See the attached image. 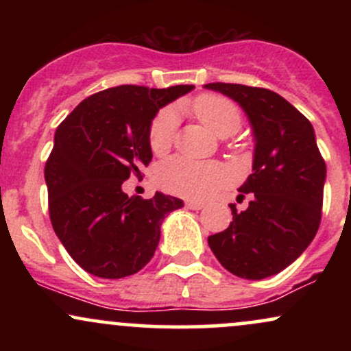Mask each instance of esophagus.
<instances>
[{"label": "esophagus", "instance_id": "34e87169", "mask_svg": "<svg viewBox=\"0 0 351 351\" xmlns=\"http://www.w3.org/2000/svg\"><path fill=\"white\" fill-rule=\"evenodd\" d=\"M186 208H189V209H201V208H204V203H201V201H195V199H188L186 201Z\"/></svg>", "mask_w": 351, "mask_h": 351}]
</instances>
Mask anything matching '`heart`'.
Here are the masks:
<instances>
[{"mask_svg": "<svg viewBox=\"0 0 351 351\" xmlns=\"http://www.w3.org/2000/svg\"><path fill=\"white\" fill-rule=\"evenodd\" d=\"M193 112L211 132L228 136L243 123L241 108L231 99L217 94H203L193 102ZM176 130V114L163 108L152 120L148 143L155 155L170 150ZM228 171L219 163L195 162L186 156H173L156 170V181L163 189L186 198L203 199L226 183Z\"/></svg>", "mask_w": 351, "mask_h": 351, "instance_id": "b5f03b06", "label": "heart"}]
</instances>
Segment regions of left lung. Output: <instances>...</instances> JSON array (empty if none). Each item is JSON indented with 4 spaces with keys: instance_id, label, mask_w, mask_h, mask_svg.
<instances>
[{
    "instance_id": "obj_1",
    "label": "left lung",
    "mask_w": 351,
    "mask_h": 351,
    "mask_svg": "<svg viewBox=\"0 0 351 351\" xmlns=\"http://www.w3.org/2000/svg\"><path fill=\"white\" fill-rule=\"evenodd\" d=\"M243 107L256 148L252 173L239 188L249 206L229 204L228 229L208 237L216 259L237 277L259 280L284 271L315 237L327 167L312 123L269 88L213 82L204 86Z\"/></svg>"
}]
</instances>
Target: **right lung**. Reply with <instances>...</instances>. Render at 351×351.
<instances>
[{"label":"right lung","instance_id":"right-lung-1","mask_svg":"<svg viewBox=\"0 0 351 351\" xmlns=\"http://www.w3.org/2000/svg\"><path fill=\"white\" fill-rule=\"evenodd\" d=\"M193 86H119L84 99L59 125L44 168L52 228L84 271L122 279L150 263L163 219L183 201L128 196L122 184L152 162L158 110Z\"/></svg>","mask_w":351,"mask_h":351}]
</instances>
